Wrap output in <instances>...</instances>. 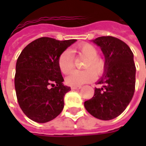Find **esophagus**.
<instances>
[{
	"instance_id": "34e87169",
	"label": "esophagus",
	"mask_w": 146,
	"mask_h": 146,
	"mask_svg": "<svg viewBox=\"0 0 146 146\" xmlns=\"http://www.w3.org/2000/svg\"><path fill=\"white\" fill-rule=\"evenodd\" d=\"M82 88L81 86H72L71 87V89L72 90H76V89H80Z\"/></svg>"
}]
</instances>
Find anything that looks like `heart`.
<instances>
[{"label":"heart","mask_w":146,"mask_h":146,"mask_svg":"<svg viewBox=\"0 0 146 146\" xmlns=\"http://www.w3.org/2000/svg\"><path fill=\"white\" fill-rule=\"evenodd\" d=\"M73 52L86 58L84 68L86 70H75L67 76L66 82L72 86H80L91 82L100 76L106 70V61L102 56L98 55V50L95 46L88 43L80 44L73 50ZM58 66L63 74H69L73 70V59L70 50H66L58 56Z\"/></svg>","instance_id":"obj_1"}]
</instances>
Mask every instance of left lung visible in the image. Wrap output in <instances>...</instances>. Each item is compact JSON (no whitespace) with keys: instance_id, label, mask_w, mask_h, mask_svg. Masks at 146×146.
<instances>
[{"instance_id":"left-lung-1","label":"left lung","mask_w":146,"mask_h":146,"mask_svg":"<svg viewBox=\"0 0 146 146\" xmlns=\"http://www.w3.org/2000/svg\"><path fill=\"white\" fill-rule=\"evenodd\" d=\"M93 42L104 54L106 70L98 82L103 87L95 88L94 96L84 102V107L95 118L110 120L119 116L133 98L136 72L134 54L128 45L114 36H100Z\"/></svg>"}]
</instances>
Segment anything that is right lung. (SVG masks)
Wrapping results in <instances>:
<instances>
[{
	"label": "right lung",
	"instance_id": "right-lung-1",
	"mask_svg": "<svg viewBox=\"0 0 146 146\" xmlns=\"http://www.w3.org/2000/svg\"><path fill=\"white\" fill-rule=\"evenodd\" d=\"M76 40L40 37L30 43L19 54L15 88L21 110L30 119L48 122L63 110L64 96L71 89L62 84L58 58Z\"/></svg>",
	"mask_w": 146,
	"mask_h": 146
}]
</instances>
